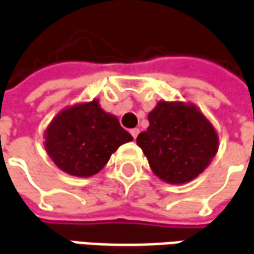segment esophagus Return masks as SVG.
Masks as SVG:
<instances>
[{
    "label": "esophagus",
    "instance_id": "esophagus-1",
    "mask_svg": "<svg viewBox=\"0 0 254 254\" xmlns=\"http://www.w3.org/2000/svg\"><path fill=\"white\" fill-rule=\"evenodd\" d=\"M139 132H140V130H139L137 127H134V129H130V134L133 136V139H136V137H137V134H139Z\"/></svg>",
    "mask_w": 254,
    "mask_h": 254
}]
</instances>
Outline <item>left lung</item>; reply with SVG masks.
<instances>
[{"label": "left lung", "instance_id": "obj_1", "mask_svg": "<svg viewBox=\"0 0 254 254\" xmlns=\"http://www.w3.org/2000/svg\"><path fill=\"white\" fill-rule=\"evenodd\" d=\"M149 124L136 141L154 175L167 184L190 182L217 154V130L194 104L158 101L150 111Z\"/></svg>", "mask_w": 254, "mask_h": 254}]
</instances>
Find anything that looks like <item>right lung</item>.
Here are the masks:
<instances>
[{"label":"right lung","instance_id":"obj_1","mask_svg":"<svg viewBox=\"0 0 254 254\" xmlns=\"http://www.w3.org/2000/svg\"><path fill=\"white\" fill-rule=\"evenodd\" d=\"M132 140L118 118L105 113L97 98L64 108L44 132L50 158L60 170L79 178L96 175L121 144Z\"/></svg>","mask_w":254,"mask_h":254}]
</instances>
